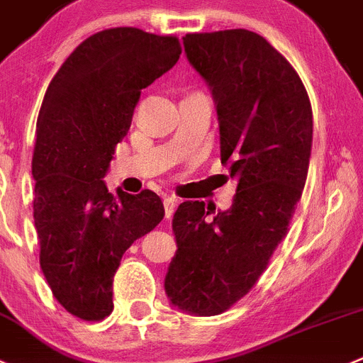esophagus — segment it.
<instances>
[{"label":"esophagus","mask_w":363,"mask_h":363,"mask_svg":"<svg viewBox=\"0 0 363 363\" xmlns=\"http://www.w3.org/2000/svg\"><path fill=\"white\" fill-rule=\"evenodd\" d=\"M176 198H172V196H165L164 198V208H165V217L167 219H171L172 213H174V208H176Z\"/></svg>","instance_id":"34e87169"}]
</instances>
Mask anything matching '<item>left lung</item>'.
<instances>
[{
	"label": "left lung",
	"instance_id": "8db88e82",
	"mask_svg": "<svg viewBox=\"0 0 363 363\" xmlns=\"http://www.w3.org/2000/svg\"><path fill=\"white\" fill-rule=\"evenodd\" d=\"M185 53L217 105L220 162L237 176L226 212L184 201L172 219L165 274L174 306L219 315L247 294L287 235L312 151V105L287 58L250 30L187 33Z\"/></svg>",
	"mask_w": 363,
	"mask_h": 363
}]
</instances>
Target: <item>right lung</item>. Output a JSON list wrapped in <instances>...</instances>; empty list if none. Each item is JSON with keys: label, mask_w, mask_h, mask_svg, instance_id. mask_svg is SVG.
<instances>
[{"label": "right lung", "mask_w": 363, "mask_h": 363, "mask_svg": "<svg viewBox=\"0 0 363 363\" xmlns=\"http://www.w3.org/2000/svg\"><path fill=\"white\" fill-rule=\"evenodd\" d=\"M179 40L110 28L76 48L53 76L37 119L33 220L40 269L72 315L101 320L124 251L164 219L155 192L110 194L105 178L140 91L178 62Z\"/></svg>", "instance_id": "add662e5"}]
</instances>
